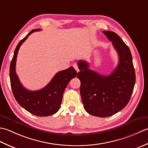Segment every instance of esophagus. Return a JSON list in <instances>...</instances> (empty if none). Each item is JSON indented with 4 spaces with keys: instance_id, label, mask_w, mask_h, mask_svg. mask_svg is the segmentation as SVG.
Wrapping results in <instances>:
<instances>
[{
    "instance_id": "1",
    "label": "esophagus",
    "mask_w": 148,
    "mask_h": 148,
    "mask_svg": "<svg viewBox=\"0 0 148 148\" xmlns=\"http://www.w3.org/2000/svg\"><path fill=\"white\" fill-rule=\"evenodd\" d=\"M73 68L75 69V70H76V71H77V72L79 71V69H78V65H77V63H74V64H73Z\"/></svg>"
}]
</instances>
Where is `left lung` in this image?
Returning <instances> with one entry per match:
<instances>
[{
    "mask_svg": "<svg viewBox=\"0 0 148 148\" xmlns=\"http://www.w3.org/2000/svg\"><path fill=\"white\" fill-rule=\"evenodd\" d=\"M112 41L119 56V63L109 75H101L89 68L85 61H78L80 96L87 112L105 117L125 108L130 99L135 84V73L130 50L119 36L112 31H103Z\"/></svg>",
    "mask_w": 148,
    "mask_h": 148,
    "instance_id": "1",
    "label": "left lung"
}]
</instances>
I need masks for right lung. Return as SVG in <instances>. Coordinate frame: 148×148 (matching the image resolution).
Instances as JSON below:
<instances>
[{
    "mask_svg": "<svg viewBox=\"0 0 148 148\" xmlns=\"http://www.w3.org/2000/svg\"><path fill=\"white\" fill-rule=\"evenodd\" d=\"M39 31L40 29H33L18 44L10 64V82L13 95L21 107L34 115L49 116L59 110L64 90L70 81L77 76V71L73 67H70L59 71L47 86L38 91H29L22 86L15 69L17 54L20 46L29 36Z\"/></svg>",
    "mask_w": 148,
    "mask_h": 148,
    "instance_id": "right-lung-1",
    "label": "right lung"
}]
</instances>
